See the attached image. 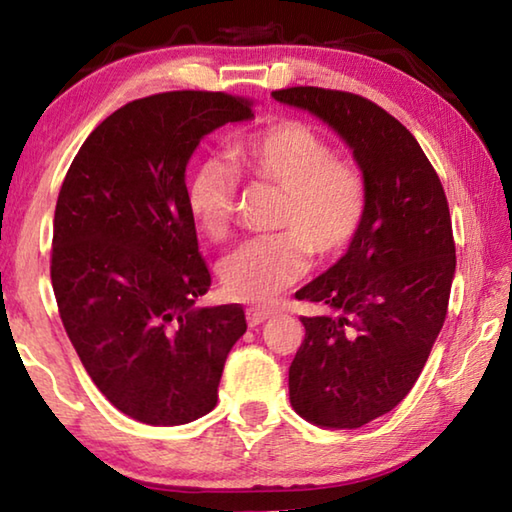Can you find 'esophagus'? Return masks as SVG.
Listing matches in <instances>:
<instances>
[{
    "label": "esophagus",
    "instance_id": "1",
    "mask_svg": "<svg viewBox=\"0 0 512 512\" xmlns=\"http://www.w3.org/2000/svg\"><path fill=\"white\" fill-rule=\"evenodd\" d=\"M273 314H275L273 309H259V307H250V309L246 311L248 325H250V327H257V325H262L264 320L273 318Z\"/></svg>",
    "mask_w": 512,
    "mask_h": 512
}]
</instances>
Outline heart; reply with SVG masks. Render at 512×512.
Returning a JSON list of instances; mask_svg holds the SVG:
<instances>
[{"label": "heart", "instance_id": "b5f03b06", "mask_svg": "<svg viewBox=\"0 0 512 512\" xmlns=\"http://www.w3.org/2000/svg\"><path fill=\"white\" fill-rule=\"evenodd\" d=\"M230 158L255 187L282 192L273 228L280 235L246 241L221 264L232 300L271 305L309 271L311 253L334 259L359 237L368 212V183L327 137L296 119H282L230 144ZM239 205V176L207 158L187 185V207L207 239L230 235Z\"/></svg>", "mask_w": 512, "mask_h": 512}]
</instances>
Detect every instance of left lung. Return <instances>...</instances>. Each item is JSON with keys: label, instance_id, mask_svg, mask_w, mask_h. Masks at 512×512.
I'll return each instance as SVG.
<instances>
[{"label": "left lung", "instance_id": "left-lung-1", "mask_svg": "<svg viewBox=\"0 0 512 512\" xmlns=\"http://www.w3.org/2000/svg\"><path fill=\"white\" fill-rule=\"evenodd\" d=\"M273 97L327 121L368 183L359 237L296 293L334 314L300 318L305 341L289 368L296 413L357 429L409 395L445 323L456 271L447 196L415 137L375 101L314 85Z\"/></svg>", "mask_w": 512, "mask_h": 512}]
</instances>
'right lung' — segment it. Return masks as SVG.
I'll list each match as a JSON object with an SVG mask.
<instances>
[{
    "mask_svg": "<svg viewBox=\"0 0 512 512\" xmlns=\"http://www.w3.org/2000/svg\"><path fill=\"white\" fill-rule=\"evenodd\" d=\"M253 117V99L176 90L94 128L58 192L51 284L76 354L112 406L155 427L210 413L241 305L194 309L212 284L187 207L201 137Z\"/></svg>",
    "mask_w": 512,
    "mask_h": 512,
    "instance_id": "right-lung-1",
    "label": "right lung"
}]
</instances>
